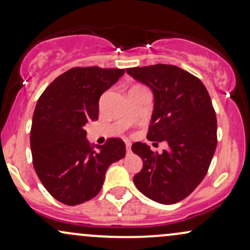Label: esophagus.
<instances>
[{
	"label": "esophagus",
	"instance_id": "1",
	"mask_svg": "<svg viewBox=\"0 0 250 250\" xmlns=\"http://www.w3.org/2000/svg\"><path fill=\"white\" fill-rule=\"evenodd\" d=\"M130 146H131V143L130 142H125V149H127V154L130 152Z\"/></svg>",
	"mask_w": 250,
	"mask_h": 250
}]
</instances>
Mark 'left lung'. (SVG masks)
Listing matches in <instances>:
<instances>
[{
	"label": "left lung",
	"instance_id": "obj_1",
	"mask_svg": "<svg viewBox=\"0 0 250 250\" xmlns=\"http://www.w3.org/2000/svg\"><path fill=\"white\" fill-rule=\"evenodd\" d=\"M151 89L154 110L146 138L167 142L162 154L146 143L131 146L143 161L134 184L149 199L171 205L185 199L206 176L216 148V116L211 98L197 77L174 65L127 68Z\"/></svg>",
	"mask_w": 250,
	"mask_h": 250
}]
</instances>
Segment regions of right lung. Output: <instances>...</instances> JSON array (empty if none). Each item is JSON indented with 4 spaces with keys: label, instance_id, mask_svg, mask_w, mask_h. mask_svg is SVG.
Masks as SVG:
<instances>
[{
    "label": "right lung",
    "instance_id": "obj_1",
    "mask_svg": "<svg viewBox=\"0 0 250 250\" xmlns=\"http://www.w3.org/2000/svg\"><path fill=\"white\" fill-rule=\"evenodd\" d=\"M123 74L120 68H71L38 99L30 133L32 163L47 192L65 205L94 198L108 167L125 156L122 140L109 138L94 150L85 130L98 120L100 96Z\"/></svg>",
    "mask_w": 250,
    "mask_h": 250
}]
</instances>
